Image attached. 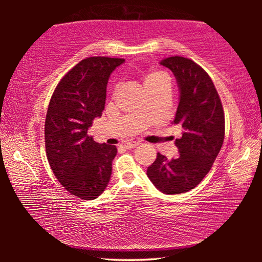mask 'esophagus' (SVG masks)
Returning a JSON list of instances; mask_svg holds the SVG:
<instances>
[{
	"label": "esophagus",
	"mask_w": 262,
	"mask_h": 262,
	"mask_svg": "<svg viewBox=\"0 0 262 262\" xmlns=\"http://www.w3.org/2000/svg\"><path fill=\"white\" fill-rule=\"evenodd\" d=\"M139 144H140L139 142H136V141H130V142H126V143L123 144V147H125L126 149H133V148L137 147V145H139Z\"/></svg>",
	"instance_id": "34e87169"
}]
</instances>
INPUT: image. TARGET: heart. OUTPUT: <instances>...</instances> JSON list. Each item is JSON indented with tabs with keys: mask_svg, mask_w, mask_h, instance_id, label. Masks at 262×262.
I'll list each match as a JSON object with an SVG mask.
<instances>
[{
	"mask_svg": "<svg viewBox=\"0 0 262 262\" xmlns=\"http://www.w3.org/2000/svg\"><path fill=\"white\" fill-rule=\"evenodd\" d=\"M144 86L150 92L155 91H164L170 92L171 89V81L170 77L166 73L162 72V70H154L145 75L143 78Z\"/></svg>",
	"mask_w": 262,
	"mask_h": 262,
	"instance_id": "obj_1",
	"label": "heart"
}]
</instances>
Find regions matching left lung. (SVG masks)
<instances>
[{"instance_id": "obj_1", "label": "left lung", "mask_w": 262, "mask_h": 262, "mask_svg": "<svg viewBox=\"0 0 262 262\" xmlns=\"http://www.w3.org/2000/svg\"><path fill=\"white\" fill-rule=\"evenodd\" d=\"M173 73L179 88V104L172 123L183 128L176 140L179 157L157 158L147 176L164 194H181L201 183L210 171L224 141V111L214 83L194 61L170 56L161 61Z\"/></svg>"}]
</instances>
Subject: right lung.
<instances>
[{
	"mask_svg": "<svg viewBox=\"0 0 262 262\" xmlns=\"http://www.w3.org/2000/svg\"><path fill=\"white\" fill-rule=\"evenodd\" d=\"M125 60L106 56L84 59L57 84L48 105L45 145L56 179L70 194L94 200L107 187L115 145L97 143L88 129L105 108L106 86Z\"/></svg>",
	"mask_w": 262,
	"mask_h": 262,
	"instance_id": "add662e5",
	"label": "right lung"
}]
</instances>
